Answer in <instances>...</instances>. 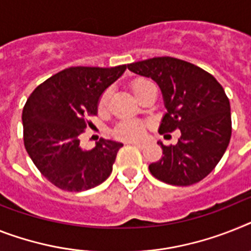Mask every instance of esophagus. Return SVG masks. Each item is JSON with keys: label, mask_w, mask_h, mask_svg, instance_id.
<instances>
[{"label": "esophagus", "mask_w": 251, "mask_h": 251, "mask_svg": "<svg viewBox=\"0 0 251 251\" xmlns=\"http://www.w3.org/2000/svg\"><path fill=\"white\" fill-rule=\"evenodd\" d=\"M130 144L135 145V147H138V148H140V149H144V148H145V143H140V142H130Z\"/></svg>", "instance_id": "34e87169"}]
</instances>
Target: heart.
<instances>
[{"mask_svg":"<svg viewBox=\"0 0 251 251\" xmlns=\"http://www.w3.org/2000/svg\"><path fill=\"white\" fill-rule=\"evenodd\" d=\"M151 85H153V84L147 79L135 80V81L131 83L132 93L139 100L140 96L144 93V90ZM109 98H111V90H104L100 98V103H98L100 111H104L107 108ZM113 134L119 139H122V140H138L144 134V125H143L142 122L135 121V120H124L120 124H117V126L113 130Z\"/></svg>","mask_w":251,"mask_h":251,"instance_id":"b5f03b06","label":"heart"}]
</instances>
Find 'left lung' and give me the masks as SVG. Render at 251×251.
Wrapping results in <instances>:
<instances>
[{
  "instance_id": "left-lung-1",
  "label": "left lung",
  "mask_w": 251,
  "mask_h": 251,
  "mask_svg": "<svg viewBox=\"0 0 251 251\" xmlns=\"http://www.w3.org/2000/svg\"><path fill=\"white\" fill-rule=\"evenodd\" d=\"M158 84L167 112L159 134L180 130L175 145H163L162 158L149 165L158 180L189 186L213 171L231 139V107L222 85L201 67L174 57H154L127 65Z\"/></svg>"
}]
</instances>
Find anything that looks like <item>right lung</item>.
I'll return each mask as SVG.
<instances>
[{"instance_id":"obj_1","label":"right lung","mask_w":251,"mask_h":251,"mask_svg":"<svg viewBox=\"0 0 251 251\" xmlns=\"http://www.w3.org/2000/svg\"><path fill=\"white\" fill-rule=\"evenodd\" d=\"M125 70L126 65L69 67L29 96L23 109L25 149L35 167L58 189L89 190L112 172L124 144L100 139L93 149L85 151L79 136L86 127V117L98 112L103 92Z\"/></svg>"}]
</instances>
